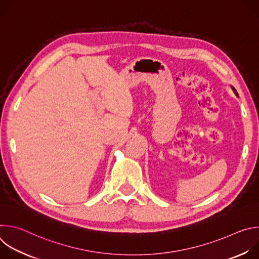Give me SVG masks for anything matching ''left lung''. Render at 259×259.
Returning a JSON list of instances; mask_svg holds the SVG:
<instances>
[{
	"mask_svg": "<svg viewBox=\"0 0 259 259\" xmlns=\"http://www.w3.org/2000/svg\"><path fill=\"white\" fill-rule=\"evenodd\" d=\"M233 89H234V91H235V93H236V95H237V96H239V95H238V92H237V91H236V90H235V88H233Z\"/></svg>",
	"mask_w": 259,
	"mask_h": 259,
	"instance_id": "1",
	"label": "left lung"
}]
</instances>
